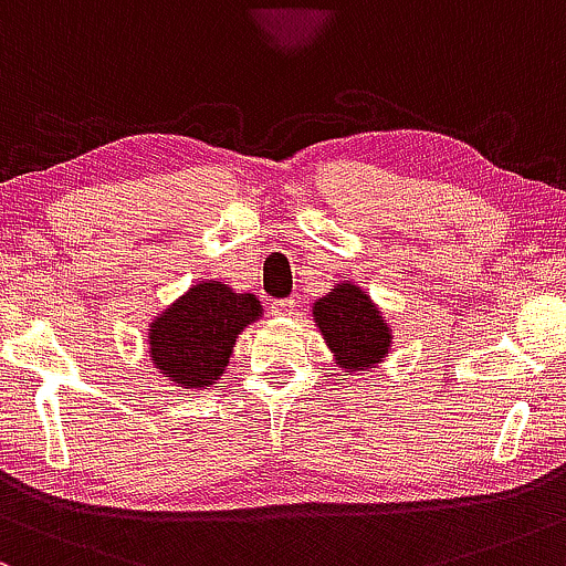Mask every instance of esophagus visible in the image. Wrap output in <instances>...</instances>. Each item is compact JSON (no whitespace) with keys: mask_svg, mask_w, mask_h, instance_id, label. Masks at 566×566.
<instances>
[{"mask_svg":"<svg viewBox=\"0 0 566 566\" xmlns=\"http://www.w3.org/2000/svg\"><path fill=\"white\" fill-rule=\"evenodd\" d=\"M296 300H275L272 302V315H294Z\"/></svg>","mask_w":566,"mask_h":566,"instance_id":"1","label":"esophagus"}]
</instances>
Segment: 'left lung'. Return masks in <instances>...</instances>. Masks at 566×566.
<instances>
[{
	"label": "left lung",
	"instance_id": "obj_1",
	"mask_svg": "<svg viewBox=\"0 0 566 566\" xmlns=\"http://www.w3.org/2000/svg\"><path fill=\"white\" fill-rule=\"evenodd\" d=\"M313 321L321 328L336 366L345 371H368L390 350L392 328L360 285L336 283L313 304Z\"/></svg>",
	"mask_w": 566,
	"mask_h": 566
}]
</instances>
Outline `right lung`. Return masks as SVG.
I'll return each instance as SVG.
<instances>
[{
  "mask_svg": "<svg viewBox=\"0 0 566 566\" xmlns=\"http://www.w3.org/2000/svg\"><path fill=\"white\" fill-rule=\"evenodd\" d=\"M262 317L253 294L200 281L149 323V358L163 377L187 390H208L230 366L238 334Z\"/></svg>",
  "mask_w": 566,
  "mask_h": 566,
  "instance_id": "1",
  "label": "right lung"
}]
</instances>
